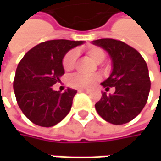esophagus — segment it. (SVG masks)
I'll list each match as a JSON object with an SVG mask.
<instances>
[{
    "mask_svg": "<svg viewBox=\"0 0 161 161\" xmlns=\"http://www.w3.org/2000/svg\"><path fill=\"white\" fill-rule=\"evenodd\" d=\"M80 92H84V93H90V91L88 90H79Z\"/></svg>",
    "mask_w": 161,
    "mask_h": 161,
    "instance_id": "34e87169",
    "label": "esophagus"
}]
</instances>
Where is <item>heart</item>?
I'll use <instances>...</instances> for the list:
<instances>
[{
	"label": "heart",
	"mask_w": 161,
	"mask_h": 161,
	"mask_svg": "<svg viewBox=\"0 0 161 161\" xmlns=\"http://www.w3.org/2000/svg\"><path fill=\"white\" fill-rule=\"evenodd\" d=\"M87 54L95 64H98L102 63L106 58V52L102 48L97 47H91L87 50ZM77 59V52L75 50H71L64 55L63 59V68L64 71H70L74 68L75 62ZM99 80L97 75H81L73 74L68 80V83L72 88L77 89H90Z\"/></svg>",
	"instance_id": "heart-1"
}]
</instances>
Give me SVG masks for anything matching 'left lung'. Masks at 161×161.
<instances>
[{
	"mask_svg": "<svg viewBox=\"0 0 161 161\" xmlns=\"http://www.w3.org/2000/svg\"><path fill=\"white\" fill-rule=\"evenodd\" d=\"M92 44L106 50L112 61V72L101 85L108 91L114 88V94L102 92L96 103L97 114L113 125L132 121L146 105L151 80L147 64L140 53L127 44L115 39L102 38Z\"/></svg>",
	"mask_w": 161,
	"mask_h": 161,
	"instance_id": "8db88e82",
	"label": "left lung"
}]
</instances>
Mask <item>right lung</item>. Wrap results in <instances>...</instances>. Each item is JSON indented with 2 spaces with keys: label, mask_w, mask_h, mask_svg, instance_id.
<instances>
[{
  "label": "right lung",
  "mask_w": 161,
  "mask_h": 161,
  "mask_svg": "<svg viewBox=\"0 0 161 161\" xmlns=\"http://www.w3.org/2000/svg\"><path fill=\"white\" fill-rule=\"evenodd\" d=\"M84 41L56 39L30 49L17 67L13 82L16 99L23 114L35 125L51 127L70 112L77 90L64 93L53 90L64 74L63 59L68 51Z\"/></svg>",
  "instance_id": "add662e5"
}]
</instances>
